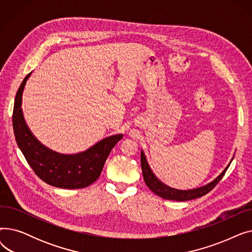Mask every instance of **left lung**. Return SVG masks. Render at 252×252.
<instances>
[{"instance_id":"obj_1","label":"left lung","mask_w":252,"mask_h":252,"mask_svg":"<svg viewBox=\"0 0 252 252\" xmlns=\"http://www.w3.org/2000/svg\"><path fill=\"white\" fill-rule=\"evenodd\" d=\"M231 164V163H230ZM230 164L223 169L222 173L211 183H209L208 185L201 188L198 189H193V190H189V191H180V190H176V189H171L167 186H165L164 184L160 183L159 181L157 180V178L153 175V173L151 171L146 158H145L144 153H141V165H142V173H143V177H144V181L146 183L147 187L156 195L160 196L164 199L167 200H176V201H187V200H191V199H196V198H199L201 196H204L205 194H207L208 192H210L213 190L218 183L221 180V178L226 174V171L228 169V167L230 166Z\"/></svg>"}]
</instances>
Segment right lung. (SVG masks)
<instances>
[{
    "instance_id": "1",
    "label": "right lung",
    "mask_w": 252,
    "mask_h": 252,
    "mask_svg": "<svg viewBox=\"0 0 252 252\" xmlns=\"http://www.w3.org/2000/svg\"><path fill=\"white\" fill-rule=\"evenodd\" d=\"M29 73L22 81L15 97L12 123L18 147L34 174L51 186L62 189H81L90 186L101 175L104 163L115 144L123 135L106 138L86 152L75 155H61L37 142L26 126L22 110V92Z\"/></svg>"
}]
</instances>
